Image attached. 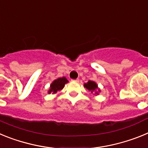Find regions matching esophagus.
Returning <instances> with one entry per match:
<instances>
[{
  "label": "esophagus",
  "mask_w": 148,
  "mask_h": 148,
  "mask_svg": "<svg viewBox=\"0 0 148 148\" xmlns=\"http://www.w3.org/2000/svg\"><path fill=\"white\" fill-rule=\"evenodd\" d=\"M72 82H79V79H78V78H77V79H75V80H72Z\"/></svg>",
  "instance_id": "1"
}]
</instances>
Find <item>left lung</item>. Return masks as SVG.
<instances>
[{
	"label": "left lung",
	"mask_w": 148,
	"mask_h": 148,
	"mask_svg": "<svg viewBox=\"0 0 148 148\" xmlns=\"http://www.w3.org/2000/svg\"><path fill=\"white\" fill-rule=\"evenodd\" d=\"M84 87L87 89L94 95H98L99 92H101V90L98 87V84H96V82H93V81H88L87 83H84Z\"/></svg>",
	"instance_id": "obj_1"
}]
</instances>
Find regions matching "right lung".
I'll use <instances>...</instances> for the list:
<instances>
[{
    "mask_svg": "<svg viewBox=\"0 0 148 148\" xmlns=\"http://www.w3.org/2000/svg\"><path fill=\"white\" fill-rule=\"evenodd\" d=\"M66 83H68V80L65 77L56 78L51 83L50 87L48 90V93L56 94L57 92L62 90Z\"/></svg>",
    "mask_w": 148,
    "mask_h": 148,
    "instance_id": "obj_1",
    "label": "right lung"
}]
</instances>
